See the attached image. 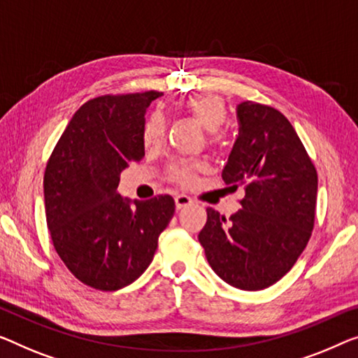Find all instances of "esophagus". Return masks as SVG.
Masks as SVG:
<instances>
[{"instance_id":"esophagus-1","label":"esophagus","mask_w":358,"mask_h":358,"mask_svg":"<svg viewBox=\"0 0 358 358\" xmlns=\"http://www.w3.org/2000/svg\"><path fill=\"white\" fill-rule=\"evenodd\" d=\"M191 204H193V199H191L189 196H186V194L175 196V206H177L178 210L180 209H185V207H188Z\"/></svg>"}]
</instances>
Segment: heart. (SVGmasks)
<instances>
[{
  "label": "heart",
  "mask_w": 358,
  "mask_h": 358,
  "mask_svg": "<svg viewBox=\"0 0 358 358\" xmlns=\"http://www.w3.org/2000/svg\"><path fill=\"white\" fill-rule=\"evenodd\" d=\"M180 110L199 122L209 131V145H215V131L227 124L228 117L227 104L220 96L212 93L188 96L180 103ZM165 131H167V125H165L164 117L157 112L149 115L145 125H143V145L146 149H157L165 140ZM204 170L206 165L199 161H178L167 169V177L173 183L183 186V188H189L196 183L199 173Z\"/></svg>",
  "instance_id": "1"
}]
</instances>
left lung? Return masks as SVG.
<instances>
[{
    "label": "left lung",
    "instance_id": "1",
    "mask_svg": "<svg viewBox=\"0 0 358 358\" xmlns=\"http://www.w3.org/2000/svg\"><path fill=\"white\" fill-rule=\"evenodd\" d=\"M239 135L222 172L243 186V209L230 218L212 207L199 243L220 278L243 291L281 280L306 249L315 225L318 175L291 122L271 106L236 108Z\"/></svg>",
    "mask_w": 358,
    "mask_h": 358
}]
</instances>
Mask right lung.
I'll list each match as a JSON object with an SVG mask.
<instances>
[{"instance_id":"1","label":"right lung","mask_w":358,"mask_h":358,"mask_svg":"<svg viewBox=\"0 0 358 358\" xmlns=\"http://www.w3.org/2000/svg\"><path fill=\"white\" fill-rule=\"evenodd\" d=\"M161 92L103 94L85 103L48 159L45 212L57 255L83 285L117 291L140 278L175 201L130 206L117 193L122 170L145 157V112Z\"/></svg>"}]
</instances>
